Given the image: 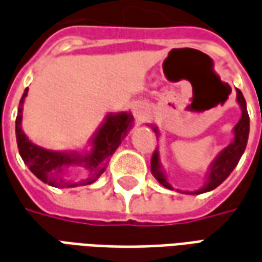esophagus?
Segmentation results:
<instances>
[{"mask_svg": "<svg viewBox=\"0 0 262 262\" xmlns=\"http://www.w3.org/2000/svg\"><path fill=\"white\" fill-rule=\"evenodd\" d=\"M134 113L140 121H144V120H145V117L148 116V107H146L144 103H138V104H135Z\"/></svg>", "mask_w": 262, "mask_h": 262, "instance_id": "34e87169", "label": "esophagus"}]
</instances>
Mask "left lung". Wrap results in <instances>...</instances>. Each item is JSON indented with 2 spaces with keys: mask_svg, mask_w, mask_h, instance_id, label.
<instances>
[{
  "mask_svg": "<svg viewBox=\"0 0 262 262\" xmlns=\"http://www.w3.org/2000/svg\"><path fill=\"white\" fill-rule=\"evenodd\" d=\"M237 92V104L240 105L241 108V117L238 122L235 124L233 128V140L230 142L229 145L224 146L222 151L219 152L216 158L211 161V164L209 165V169L206 173L205 185L193 190V192H183V190H176L179 193H190V194H200L206 193V192H210L213 189H216L219 185H222L229 175L233 172L238 161H240L241 155L244 154L247 146V141H248V134H250V117H248V111H247V103L244 100L243 93L235 89ZM149 127L154 129V133L157 134V137H161V131L155 124H148ZM151 172L154 178L157 179L161 185L166 189H173L172 185L168 181V173L164 169V165L161 162V154L159 149L154 152L151 159Z\"/></svg>",
  "mask_w": 262,
  "mask_h": 262,
  "instance_id": "8db88e82",
  "label": "left lung"
}]
</instances>
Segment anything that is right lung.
I'll return each instance as SVG.
<instances>
[{
	"label": "right lung",
	"mask_w": 262,
	"mask_h": 262,
	"mask_svg": "<svg viewBox=\"0 0 262 262\" xmlns=\"http://www.w3.org/2000/svg\"><path fill=\"white\" fill-rule=\"evenodd\" d=\"M28 96V89L22 94L18 116L15 120V134L22 161L38 179L53 187H77L92 185L97 181L108 165L110 158L120 146L122 140L134 127L131 111L107 113L103 122L94 131L89 145L83 151H52L33 144L22 129V111ZM70 166H83L89 170L86 180L72 181L64 178Z\"/></svg>",
	"instance_id": "add662e5"
}]
</instances>
